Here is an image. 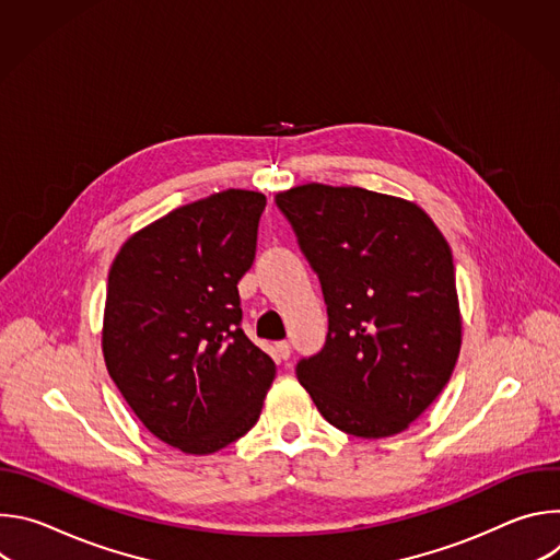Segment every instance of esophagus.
<instances>
[{
  "instance_id": "esophagus-1",
  "label": "esophagus",
  "mask_w": 560,
  "mask_h": 560,
  "mask_svg": "<svg viewBox=\"0 0 560 560\" xmlns=\"http://www.w3.org/2000/svg\"><path fill=\"white\" fill-rule=\"evenodd\" d=\"M290 354H292L290 343H288V341H279V343H277V357H279V361H288Z\"/></svg>"
}]
</instances>
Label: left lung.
<instances>
[{"label": "left lung", "mask_w": 560, "mask_h": 560, "mask_svg": "<svg viewBox=\"0 0 560 560\" xmlns=\"http://www.w3.org/2000/svg\"><path fill=\"white\" fill-rule=\"evenodd\" d=\"M322 281L326 346L296 363L316 410L341 432H404L441 394L460 350L454 264L415 203L357 186L275 197Z\"/></svg>", "instance_id": "left-lung-1"}]
</instances>
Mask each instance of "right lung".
<instances>
[{
	"mask_svg": "<svg viewBox=\"0 0 560 560\" xmlns=\"http://www.w3.org/2000/svg\"><path fill=\"white\" fill-rule=\"evenodd\" d=\"M264 208L253 190L182 206L130 236L108 275V374L139 421L188 454L242 439L277 374L242 328L236 290L255 261Z\"/></svg>",
	"mask_w": 560,
	"mask_h": 560,
	"instance_id": "right-lung-1",
	"label": "right lung"
}]
</instances>
